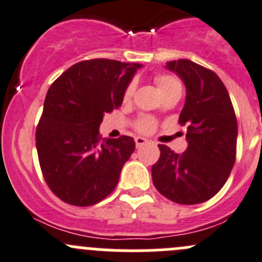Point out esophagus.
Masks as SVG:
<instances>
[{
	"label": "esophagus",
	"instance_id": "obj_1",
	"mask_svg": "<svg viewBox=\"0 0 262 262\" xmlns=\"http://www.w3.org/2000/svg\"><path fill=\"white\" fill-rule=\"evenodd\" d=\"M134 141H136L137 147H142V146H144V144L148 143V141H147V139H144L143 137H136V139H134Z\"/></svg>",
	"mask_w": 262,
	"mask_h": 262
}]
</instances>
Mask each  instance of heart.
Listing matches in <instances>:
<instances>
[{"label": "heart", "mask_w": 262, "mask_h": 262, "mask_svg": "<svg viewBox=\"0 0 262 262\" xmlns=\"http://www.w3.org/2000/svg\"><path fill=\"white\" fill-rule=\"evenodd\" d=\"M155 83H156L157 88H159L161 96L169 95V93L177 92V91L182 90V85H180L179 79H178L175 75L166 74V73H161V74H157L155 77ZM134 93V83L132 82L128 87L124 91V101H129L132 98ZM136 129L141 133H151L156 128V121L154 119L148 118V116H141L139 119H137L136 121Z\"/></svg>", "instance_id": "heart-1"}]
</instances>
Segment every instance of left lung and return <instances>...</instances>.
<instances>
[{
  "label": "left lung",
  "mask_w": 262,
  "mask_h": 262,
  "mask_svg": "<svg viewBox=\"0 0 262 262\" xmlns=\"http://www.w3.org/2000/svg\"><path fill=\"white\" fill-rule=\"evenodd\" d=\"M166 68L184 82L187 96L179 116L187 125V151L175 154L159 144L152 182L170 201L195 205L212 199L229 178L237 154V118L224 83L212 70L190 60Z\"/></svg>",
  "instance_id": "1"
}]
</instances>
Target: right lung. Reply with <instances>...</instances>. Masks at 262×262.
Listing matches in <instances>:
<instances>
[{
  "label": "right lung",
  "instance_id": "1",
  "mask_svg": "<svg viewBox=\"0 0 262 262\" xmlns=\"http://www.w3.org/2000/svg\"><path fill=\"white\" fill-rule=\"evenodd\" d=\"M141 65L108 58L80 61L63 72L46 95L35 130L46 183L61 201L92 206L106 199L136 148L132 137L100 136L103 114L121 106Z\"/></svg>",
  "mask_w": 262,
  "mask_h": 262
}]
</instances>
